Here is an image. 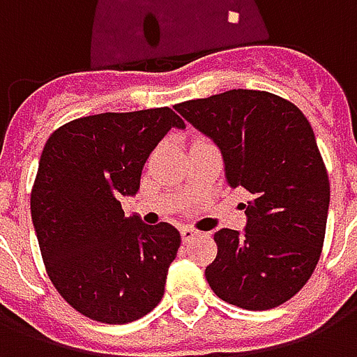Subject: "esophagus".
Listing matches in <instances>:
<instances>
[{"label": "esophagus", "mask_w": 357, "mask_h": 357, "mask_svg": "<svg viewBox=\"0 0 357 357\" xmlns=\"http://www.w3.org/2000/svg\"><path fill=\"white\" fill-rule=\"evenodd\" d=\"M181 239H183V243H187V241H191L197 235V231L195 229H191V227H181Z\"/></svg>", "instance_id": "34e87169"}]
</instances>
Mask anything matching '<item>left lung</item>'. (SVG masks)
Returning a JSON list of instances; mask_svg holds the SVG:
<instances>
[{
    "label": "left lung",
    "instance_id": "1",
    "mask_svg": "<svg viewBox=\"0 0 357 357\" xmlns=\"http://www.w3.org/2000/svg\"><path fill=\"white\" fill-rule=\"evenodd\" d=\"M187 122L216 143L247 227L214 233L210 289L243 310L281 306L306 284L321 256L331 187L315 135L302 110L279 95L229 89L176 105Z\"/></svg>",
    "mask_w": 357,
    "mask_h": 357
}]
</instances>
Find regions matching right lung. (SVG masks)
<instances>
[{"label": "right lung", "mask_w": 357, "mask_h": 357, "mask_svg": "<svg viewBox=\"0 0 357 357\" xmlns=\"http://www.w3.org/2000/svg\"><path fill=\"white\" fill-rule=\"evenodd\" d=\"M185 122L168 107L76 118L51 133L30 212L51 283L93 321L122 325L162 300L181 237L166 222L124 216L149 155Z\"/></svg>", "instance_id": "right-lung-1"}]
</instances>
